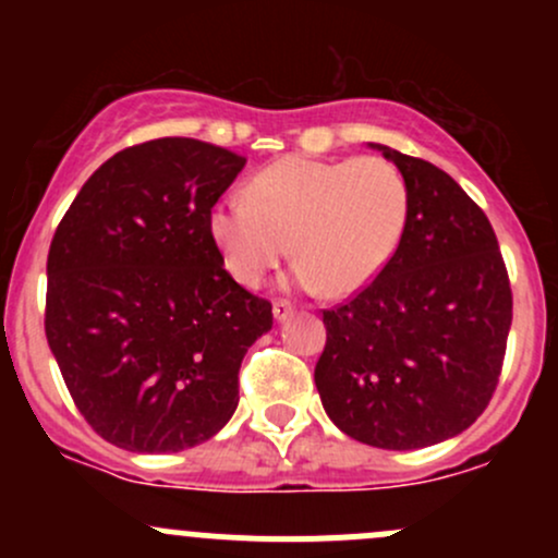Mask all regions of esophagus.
<instances>
[{"label": "esophagus", "mask_w": 558, "mask_h": 558, "mask_svg": "<svg viewBox=\"0 0 558 558\" xmlns=\"http://www.w3.org/2000/svg\"><path fill=\"white\" fill-rule=\"evenodd\" d=\"M272 313H275V318H278V320H286L289 315H294V305H291L289 300H275L272 302Z\"/></svg>", "instance_id": "esophagus-1"}]
</instances>
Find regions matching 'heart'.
<instances>
[{"label": "heart", "mask_w": 558, "mask_h": 558, "mask_svg": "<svg viewBox=\"0 0 558 558\" xmlns=\"http://www.w3.org/2000/svg\"><path fill=\"white\" fill-rule=\"evenodd\" d=\"M408 213V180L384 156H289L253 174L247 199L216 202L207 223L243 286L262 283L291 247L302 289L348 296L391 262Z\"/></svg>", "instance_id": "heart-1"}]
</instances>
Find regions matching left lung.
Instances as JSON below:
<instances>
[{
  "label": "left lung",
  "instance_id": "1",
  "mask_svg": "<svg viewBox=\"0 0 558 558\" xmlns=\"http://www.w3.org/2000/svg\"><path fill=\"white\" fill-rule=\"evenodd\" d=\"M380 150L408 180V223L391 262L324 311L315 386L348 437L413 451L459 435L488 408L513 291L486 213L451 174Z\"/></svg>",
  "mask_w": 558,
  "mask_h": 558
}]
</instances>
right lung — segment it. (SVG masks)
I'll return each mask as SVG.
<instances>
[{
  "label": "right lung",
  "mask_w": 558,
  "mask_h": 558,
  "mask_svg": "<svg viewBox=\"0 0 558 558\" xmlns=\"http://www.w3.org/2000/svg\"><path fill=\"white\" fill-rule=\"evenodd\" d=\"M243 156L191 137L118 150L56 227L45 337L75 408L123 451L210 440L272 305L223 269L210 210Z\"/></svg>",
  "instance_id": "add662e5"
}]
</instances>
